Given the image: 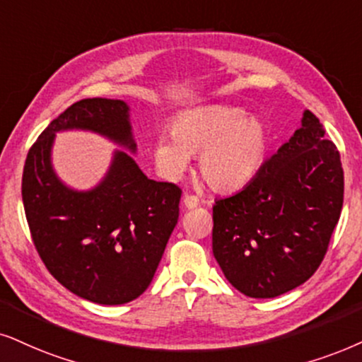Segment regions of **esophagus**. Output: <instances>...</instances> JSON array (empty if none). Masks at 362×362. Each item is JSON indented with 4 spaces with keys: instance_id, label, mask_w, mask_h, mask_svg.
I'll return each instance as SVG.
<instances>
[{
    "instance_id": "obj_1",
    "label": "esophagus",
    "mask_w": 362,
    "mask_h": 362,
    "mask_svg": "<svg viewBox=\"0 0 362 362\" xmlns=\"http://www.w3.org/2000/svg\"><path fill=\"white\" fill-rule=\"evenodd\" d=\"M184 205L187 209H194V207H199L200 205V199L197 195H192V194H185L184 195Z\"/></svg>"
}]
</instances>
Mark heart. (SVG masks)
<instances>
[{"label":"heart","mask_w":362,"mask_h":362,"mask_svg":"<svg viewBox=\"0 0 362 362\" xmlns=\"http://www.w3.org/2000/svg\"><path fill=\"white\" fill-rule=\"evenodd\" d=\"M267 130L245 110L212 105L173 118L170 135L158 136L153 160L167 178H178L199 155V172L210 189L232 194L257 175L267 152Z\"/></svg>","instance_id":"1"}]
</instances>
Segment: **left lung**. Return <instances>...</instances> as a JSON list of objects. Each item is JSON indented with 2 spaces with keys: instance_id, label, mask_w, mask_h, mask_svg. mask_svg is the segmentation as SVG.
Returning a JSON list of instances; mask_svg holds the SVG:
<instances>
[{
  "instance_id": "8db88e82",
  "label": "left lung",
  "mask_w": 362,
  "mask_h": 362,
  "mask_svg": "<svg viewBox=\"0 0 362 362\" xmlns=\"http://www.w3.org/2000/svg\"><path fill=\"white\" fill-rule=\"evenodd\" d=\"M305 110L303 127L237 194L215 200L212 250L242 294L269 299L296 289L321 265L341 217L339 150Z\"/></svg>"
}]
</instances>
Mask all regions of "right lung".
<instances>
[{
    "instance_id": "obj_1",
    "label": "right lung",
    "mask_w": 362,
    "mask_h": 362,
    "mask_svg": "<svg viewBox=\"0 0 362 362\" xmlns=\"http://www.w3.org/2000/svg\"><path fill=\"white\" fill-rule=\"evenodd\" d=\"M81 128L135 152L122 100L85 98L68 107L31 145L21 195L31 239L49 274L73 294L97 304L130 303L152 282L178 221L180 187L155 182L125 152H115L102 184L68 189L52 168L59 130Z\"/></svg>"
}]
</instances>
